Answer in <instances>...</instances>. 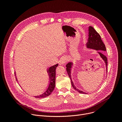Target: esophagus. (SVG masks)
I'll return each instance as SVG.
<instances>
[{
  "label": "esophagus",
  "instance_id": "esophagus-1",
  "mask_svg": "<svg viewBox=\"0 0 122 122\" xmlns=\"http://www.w3.org/2000/svg\"><path fill=\"white\" fill-rule=\"evenodd\" d=\"M67 57H64L63 58H62V59H61V63L62 64H65V63H66V61H67Z\"/></svg>",
  "mask_w": 122,
  "mask_h": 122
}]
</instances>
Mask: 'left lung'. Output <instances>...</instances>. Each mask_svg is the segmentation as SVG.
I'll list each match as a JSON object with an SVG mask.
<instances>
[{
	"mask_svg": "<svg viewBox=\"0 0 122 122\" xmlns=\"http://www.w3.org/2000/svg\"><path fill=\"white\" fill-rule=\"evenodd\" d=\"M88 31H89V32H88L89 37L88 39V42L86 43L87 48L94 49L96 50L106 51V48L105 45L102 41L100 35L96 31V30L92 26H90L89 27ZM98 53L99 54L100 57L103 59V60L105 63L106 66V70L107 72V64H108L107 58L102 53V52L98 51ZM72 65H73V63L72 62H69L67 63L66 65V70L68 75V76L71 80V82L72 87L74 88V89H75L76 91H77L79 93L81 94H87L82 91L79 90L74 85V83L72 81L71 77V68Z\"/></svg>",
	"mask_w": 122,
	"mask_h": 122,
	"instance_id": "8db88e82",
	"label": "left lung"
}]
</instances>
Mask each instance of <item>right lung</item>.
Listing matches in <instances>:
<instances>
[{"instance_id": "right-lung-1", "label": "right lung", "mask_w": 122, "mask_h": 122, "mask_svg": "<svg viewBox=\"0 0 122 122\" xmlns=\"http://www.w3.org/2000/svg\"><path fill=\"white\" fill-rule=\"evenodd\" d=\"M58 64H57L53 66H51L49 67V68L48 69L47 72L48 73L49 76L50 77V83L48 86V87L47 89V90L45 91V92L43 93L42 94L40 95V96H34L36 98H43L45 97H46L49 96L51 92L53 91V90L55 89V85H56V67L58 66ZM15 75L16 76V74L15 73ZM16 80H17V78Z\"/></svg>"}]
</instances>
